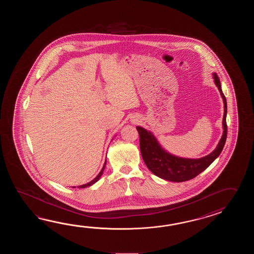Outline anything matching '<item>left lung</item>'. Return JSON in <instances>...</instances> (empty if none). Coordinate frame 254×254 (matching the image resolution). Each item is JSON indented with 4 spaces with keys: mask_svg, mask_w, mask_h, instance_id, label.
Returning <instances> with one entry per match:
<instances>
[{
    "mask_svg": "<svg viewBox=\"0 0 254 254\" xmlns=\"http://www.w3.org/2000/svg\"><path fill=\"white\" fill-rule=\"evenodd\" d=\"M214 82L221 92L224 103V114L222 120L223 133L215 150L207 156L200 159H186L173 156L164 151L159 144L156 138L151 131L137 126L136 129L140 135V153L146 166L154 175L170 182L182 183L194 178L211 165L217 157L221 154L227 138V102L226 98L221 91L220 79L213 73Z\"/></svg>",
    "mask_w": 254,
    "mask_h": 254,
    "instance_id": "obj_1",
    "label": "left lung"
}]
</instances>
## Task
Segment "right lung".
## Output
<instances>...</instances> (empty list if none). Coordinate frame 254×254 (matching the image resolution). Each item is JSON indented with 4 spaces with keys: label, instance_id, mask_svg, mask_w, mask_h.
I'll list each match as a JSON object with an SVG mask.
<instances>
[{
    "label": "right lung",
    "instance_id": "1",
    "mask_svg": "<svg viewBox=\"0 0 254 254\" xmlns=\"http://www.w3.org/2000/svg\"><path fill=\"white\" fill-rule=\"evenodd\" d=\"M105 165H106V161H105V162H104V165H103V169H102V171L100 172V173L98 174L97 176H96L95 178L92 180V182H90V183H88V184H83V185H81V186H78V188H86V187H88V186H91V185H92V184H95V183L97 182L98 180L101 178V176H102V174H103V171H104V168H105ZM72 188H74V187H72Z\"/></svg>",
    "mask_w": 254,
    "mask_h": 254
}]
</instances>
